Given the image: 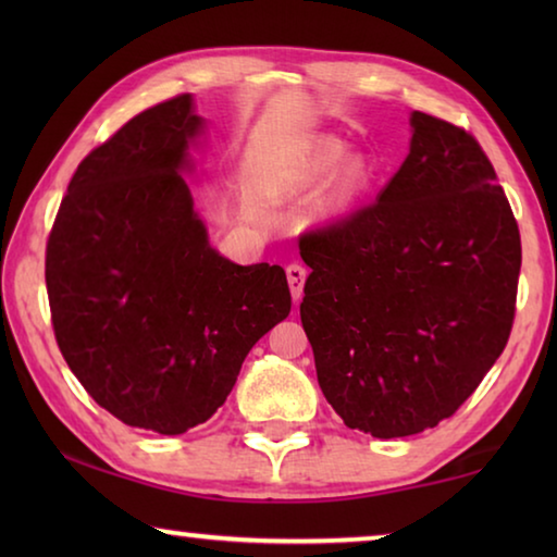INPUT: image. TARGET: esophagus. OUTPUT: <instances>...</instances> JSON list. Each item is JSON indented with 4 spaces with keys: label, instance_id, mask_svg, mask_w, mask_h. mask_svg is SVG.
<instances>
[{
    "label": "esophagus",
    "instance_id": "34e87169",
    "mask_svg": "<svg viewBox=\"0 0 557 557\" xmlns=\"http://www.w3.org/2000/svg\"><path fill=\"white\" fill-rule=\"evenodd\" d=\"M305 280H307V270L297 265V262H292L287 265V282H289V292H292V299L299 301L301 299V292H305Z\"/></svg>",
    "mask_w": 557,
    "mask_h": 557
}]
</instances>
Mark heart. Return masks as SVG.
I'll use <instances>...</instances> for the list:
<instances>
[{"label":"heart","instance_id":"1","mask_svg":"<svg viewBox=\"0 0 557 557\" xmlns=\"http://www.w3.org/2000/svg\"><path fill=\"white\" fill-rule=\"evenodd\" d=\"M342 162V152L338 149H324L322 154L309 159L305 172H301V184H319L326 174L334 172V166ZM366 166L361 162H348L342 174L336 176L332 191L326 196V209L329 211H342L346 206H351L361 188L366 186Z\"/></svg>","mask_w":557,"mask_h":557}]
</instances>
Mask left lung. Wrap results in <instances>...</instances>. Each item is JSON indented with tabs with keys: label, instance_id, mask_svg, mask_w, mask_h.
<instances>
[{
	"label": "left lung",
	"instance_id": "1",
	"mask_svg": "<svg viewBox=\"0 0 557 557\" xmlns=\"http://www.w3.org/2000/svg\"><path fill=\"white\" fill-rule=\"evenodd\" d=\"M379 199L299 238L317 381L344 425L418 435L459 410L511 336L521 233L484 149L414 110Z\"/></svg>",
	"mask_w": 557,
	"mask_h": 557
}]
</instances>
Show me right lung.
I'll use <instances>...</instances> for the list:
<instances>
[{
    "label": "right lung",
    "mask_w": 557,
    "mask_h": 557,
    "mask_svg": "<svg viewBox=\"0 0 557 557\" xmlns=\"http://www.w3.org/2000/svg\"><path fill=\"white\" fill-rule=\"evenodd\" d=\"M201 129L191 96L125 122L75 169L46 243L65 363L100 408L159 435L209 420L292 307L280 265L211 248L182 178Z\"/></svg>",
    "instance_id": "add662e5"
}]
</instances>
